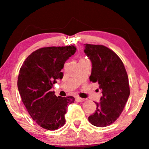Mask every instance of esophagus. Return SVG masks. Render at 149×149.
Instances as JSON below:
<instances>
[{
  "label": "esophagus",
  "instance_id": "34e87169",
  "mask_svg": "<svg viewBox=\"0 0 149 149\" xmlns=\"http://www.w3.org/2000/svg\"><path fill=\"white\" fill-rule=\"evenodd\" d=\"M85 98H80V97H76V101H77V102H83L84 101H85Z\"/></svg>",
  "mask_w": 149,
  "mask_h": 149
}]
</instances>
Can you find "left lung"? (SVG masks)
Wrapping results in <instances>:
<instances>
[{"label":"left lung","mask_w":149,"mask_h":149,"mask_svg":"<svg viewBox=\"0 0 149 149\" xmlns=\"http://www.w3.org/2000/svg\"><path fill=\"white\" fill-rule=\"evenodd\" d=\"M84 52L90 59L92 69L89 80L98 82L103 96L96 103L89 121L97 127L112 124L123 112L130 95L128 77L119 57L103 45L85 44Z\"/></svg>","instance_id":"1"}]
</instances>
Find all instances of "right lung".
I'll return each instance as SVG.
<instances>
[{
    "label": "right lung",
    "mask_w": 149,
    "mask_h": 149,
    "mask_svg": "<svg viewBox=\"0 0 149 149\" xmlns=\"http://www.w3.org/2000/svg\"><path fill=\"white\" fill-rule=\"evenodd\" d=\"M76 51L74 46L39 48L27 57L19 71L17 86L23 103L32 119L46 130L64 126L67 105L75 101L73 96H56L51 89L62 78L61 70Z\"/></svg>",
    "instance_id": "right-lung-1"
}]
</instances>
